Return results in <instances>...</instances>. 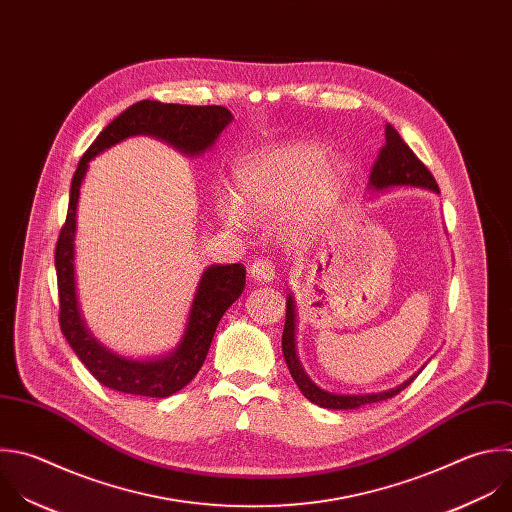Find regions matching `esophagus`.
Returning <instances> with one entry per match:
<instances>
[{
  "label": "esophagus",
  "mask_w": 512,
  "mask_h": 512,
  "mask_svg": "<svg viewBox=\"0 0 512 512\" xmlns=\"http://www.w3.org/2000/svg\"><path fill=\"white\" fill-rule=\"evenodd\" d=\"M249 273L255 281H273L275 279V265L269 261V259H257L251 267H249Z\"/></svg>",
  "instance_id": "obj_1"
}]
</instances>
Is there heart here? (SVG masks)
Returning a JSON list of instances; mask_svg holds the SVG:
<instances>
[{
  "mask_svg": "<svg viewBox=\"0 0 512 512\" xmlns=\"http://www.w3.org/2000/svg\"><path fill=\"white\" fill-rule=\"evenodd\" d=\"M327 160V150L313 142L273 144L249 154L235 170V199L217 205L221 219L231 227H245V213L271 217L291 207L289 231L307 233L344 191L342 168Z\"/></svg>",
  "mask_w": 512,
  "mask_h": 512,
  "instance_id": "heart-1",
  "label": "heart"
}]
</instances>
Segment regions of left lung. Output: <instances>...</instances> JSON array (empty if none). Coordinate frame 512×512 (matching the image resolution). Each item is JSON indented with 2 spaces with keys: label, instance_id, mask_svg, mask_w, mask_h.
<instances>
[{
  "label": "left lung",
  "instance_id": "8db88e82",
  "mask_svg": "<svg viewBox=\"0 0 512 512\" xmlns=\"http://www.w3.org/2000/svg\"><path fill=\"white\" fill-rule=\"evenodd\" d=\"M370 185L376 191H384L388 187H398V185H410V187H424V189H432V191L440 193L430 170L412 152V148L404 142V138L398 134V130L392 124H386V144L380 148V154L372 166ZM281 348H283V358L289 368V374L295 380L301 394L309 402H313L321 408H329V410H354L364 404L388 400V398L400 394L416 378V376H412L408 382H404L402 386L392 388L388 392L364 394V396H342V394H331V392L317 388L303 372L299 358L295 354V305H293L291 295L287 297V307H285V327H283V337H281Z\"/></svg>",
  "mask_w": 512,
  "mask_h": 512
}]
</instances>
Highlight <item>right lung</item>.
I'll list each match as a JSON object with an SVG mask.
<instances>
[{"label":"right lung","instance_id":"right-lung-1","mask_svg":"<svg viewBox=\"0 0 512 512\" xmlns=\"http://www.w3.org/2000/svg\"><path fill=\"white\" fill-rule=\"evenodd\" d=\"M231 120V112L223 106H187L140 100L116 116L96 136V140L78 162L70 187L66 223L60 229L54 255L60 299L58 319L64 337L68 339L70 348L76 352L80 362L102 386L110 390L134 396L166 398L185 388L201 370L223 313L243 293L245 267L241 263L213 265L203 273L191 305L185 335L179 348L170 356L138 362L116 356L100 346L84 327L74 287L76 205L88 162L102 150L136 134L156 136L191 156L201 154L211 144H215L217 136Z\"/></svg>","mask_w":512,"mask_h":512}]
</instances>
